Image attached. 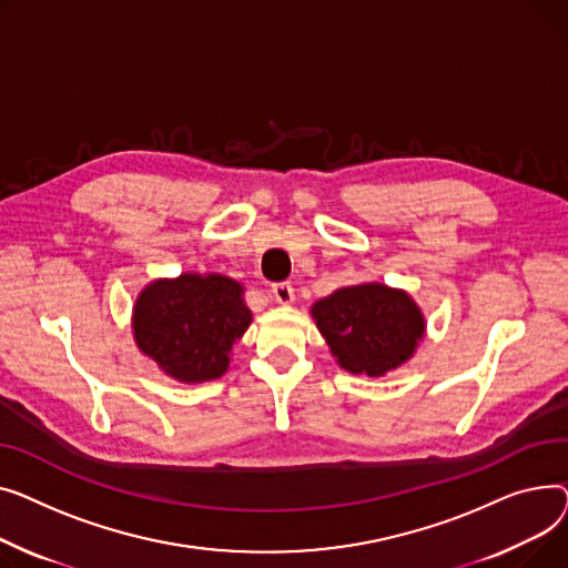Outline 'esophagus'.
Instances as JSON below:
<instances>
[{
  "label": "esophagus",
  "instance_id": "esophagus-1",
  "mask_svg": "<svg viewBox=\"0 0 568 568\" xmlns=\"http://www.w3.org/2000/svg\"><path fill=\"white\" fill-rule=\"evenodd\" d=\"M273 297L277 300L280 305H291L293 297H295V291H293L291 282H275L273 284Z\"/></svg>",
  "mask_w": 568,
  "mask_h": 568
}]
</instances>
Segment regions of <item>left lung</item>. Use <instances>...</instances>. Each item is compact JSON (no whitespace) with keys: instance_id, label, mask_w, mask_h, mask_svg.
Returning a JSON list of instances; mask_svg holds the SVG:
<instances>
[{"instance_id":"1","label":"left lung","mask_w":568,"mask_h":568,"mask_svg":"<svg viewBox=\"0 0 568 568\" xmlns=\"http://www.w3.org/2000/svg\"><path fill=\"white\" fill-rule=\"evenodd\" d=\"M312 316L351 374L383 376L396 369L424 335V316L410 295L385 284L339 288L318 300Z\"/></svg>"}]
</instances>
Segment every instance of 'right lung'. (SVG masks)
<instances>
[{
  "instance_id": "obj_1",
  "label": "right lung",
  "mask_w": 568,
  "mask_h": 568,
  "mask_svg": "<svg viewBox=\"0 0 568 568\" xmlns=\"http://www.w3.org/2000/svg\"><path fill=\"white\" fill-rule=\"evenodd\" d=\"M252 314L243 286L224 275H181L149 284L135 305V342L183 383L220 378Z\"/></svg>"
}]
</instances>
